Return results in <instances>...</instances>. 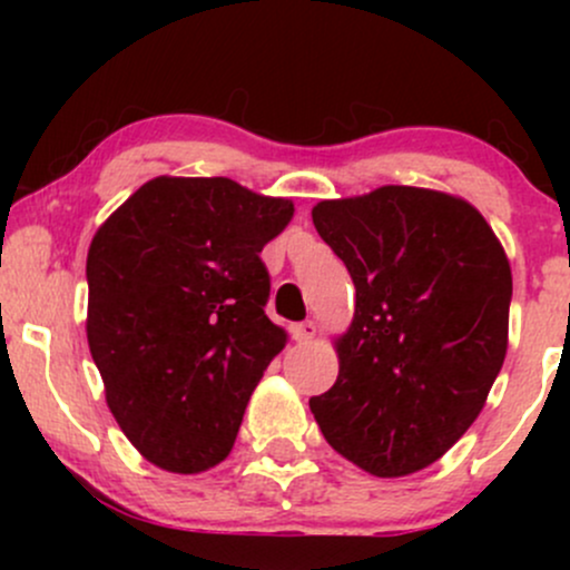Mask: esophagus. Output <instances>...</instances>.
Here are the masks:
<instances>
[{"instance_id": "1", "label": "esophagus", "mask_w": 570, "mask_h": 570, "mask_svg": "<svg viewBox=\"0 0 570 570\" xmlns=\"http://www.w3.org/2000/svg\"><path fill=\"white\" fill-rule=\"evenodd\" d=\"M292 337L297 343H307V340L316 337V322H303V324H294L292 326Z\"/></svg>"}]
</instances>
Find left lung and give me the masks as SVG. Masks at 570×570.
I'll list each match as a JSON object with an SVG mask.
<instances>
[{"label": "left lung", "instance_id": "obj_1", "mask_svg": "<svg viewBox=\"0 0 570 570\" xmlns=\"http://www.w3.org/2000/svg\"><path fill=\"white\" fill-rule=\"evenodd\" d=\"M311 214L356 286L337 381L311 399L313 417L364 472H421L466 434L501 372L507 252L472 203L440 189L385 185Z\"/></svg>", "mask_w": 570, "mask_h": 570}]
</instances>
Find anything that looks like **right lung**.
<instances>
[{
  "mask_svg": "<svg viewBox=\"0 0 570 570\" xmlns=\"http://www.w3.org/2000/svg\"><path fill=\"white\" fill-rule=\"evenodd\" d=\"M294 203L227 176H155L88 248V345L117 426L155 466L230 455L248 396L286 345L259 259Z\"/></svg>",
  "mask_w": 570,
  "mask_h": 570,
  "instance_id": "add662e5",
  "label": "right lung"
}]
</instances>
